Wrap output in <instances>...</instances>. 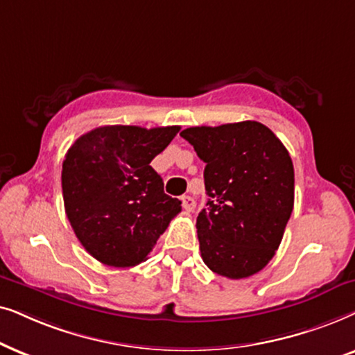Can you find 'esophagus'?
I'll list each match as a JSON object with an SVG mask.
<instances>
[{"label": "esophagus", "mask_w": 355, "mask_h": 355, "mask_svg": "<svg viewBox=\"0 0 355 355\" xmlns=\"http://www.w3.org/2000/svg\"><path fill=\"white\" fill-rule=\"evenodd\" d=\"M182 206H183V209L188 211V212L195 211V207H196L195 198H193V196H182Z\"/></svg>", "instance_id": "34e87169"}]
</instances>
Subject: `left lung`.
I'll return each instance as SVG.
<instances>
[{
	"mask_svg": "<svg viewBox=\"0 0 355 355\" xmlns=\"http://www.w3.org/2000/svg\"><path fill=\"white\" fill-rule=\"evenodd\" d=\"M206 164V209L198 214L201 258L212 272L243 279L271 261L294 209V165L258 121L193 126L180 133Z\"/></svg>",
	"mask_w": 355,
	"mask_h": 355,
	"instance_id": "obj_1",
	"label": "left lung"
}]
</instances>
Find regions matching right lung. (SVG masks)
<instances>
[{
    "mask_svg": "<svg viewBox=\"0 0 355 355\" xmlns=\"http://www.w3.org/2000/svg\"><path fill=\"white\" fill-rule=\"evenodd\" d=\"M180 126H101L74 141L61 170L64 211L87 253L115 268L148 259L182 201L164 193L150 160Z\"/></svg>",
    "mask_w": 355,
    "mask_h": 355,
    "instance_id": "obj_1",
    "label": "right lung"
}]
</instances>
